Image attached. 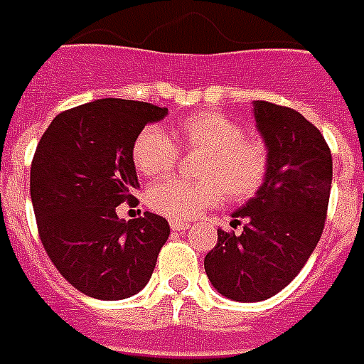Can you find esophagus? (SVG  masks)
I'll use <instances>...</instances> for the list:
<instances>
[{
	"label": "esophagus",
	"mask_w": 364,
	"mask_h": 364,
	"mask_svg": "<svg viewBox=\"0 0 364 364\" xmlns=\"http://www.w3.org/2000/svg\"><path fill=\"white\" fill-rule=\"evenodd\" d=\"M188 228H190V223H186V221H176V219L170 221V229H172V231H184V229Z\"/></svg>",
	"instance_id": "34e87169"
}]
</instances>
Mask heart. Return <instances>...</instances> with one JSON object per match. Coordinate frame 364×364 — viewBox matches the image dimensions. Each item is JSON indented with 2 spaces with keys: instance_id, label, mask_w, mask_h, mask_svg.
Wrapping results in <instances>:
<instances>
[{
  "instance_id": "heart-1",
  "label": "heart",
  "mask_w": 364,
  "mask_h": 364,
  "mask_svg": "<svg viewBox=\"0 0 364 364\" xmlns=\"http://www.w3.org/2000/svg\"><path fill=\"white\" fill-rule=\"evenodd\" d=\"M202 153L188 182L168 178L146 192L151 210L168 219H192L202 215L221 198L243 202L259 192L269 174L270 153L259 136L245 135L243 127L218 112H198L178 119L170 136L156 125L136 133L131 159L139 174L156 178L176 166L178 154Z\"/></svg>"
}]
</instances>
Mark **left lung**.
Segmentation results:
<instances>
[{"label": "left lung", "instance_id": "8db88e82", "mask_svg": "<svg viewBox=\"0 0 364 364\" xmlns=\"http://www.w3.org/2000/svg\"><path fill=\"white\" fill-rule=\"evenodd\" d=\"M257 129L269 146V174L259 192L218 229L203 269L213 288L235 301H260L298 277L316 249L331 192L333 162L326 139L301 113L255 102Z\"/></svg>", "mask_w": 364, "mask_h": 364}]
</instances>
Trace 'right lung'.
<instances>
[{
    "label": "right lung",
    "mask_w": 364,
    "mask_h": 364,
    "mask_svg": "<svg viewBox=\"0 0 364 364\" xmlns=\"http://www.w3.org/2000/svg\"><path fill=\"white\" fill-rule=\"evenodd\" d=\"M166 107L105 97L58 113L31 164V200L48 259L76 290L97 300H123L143 290L170 235L168 221L135 205L139 188L131 149L146 123Z\"/></svg>",
    "instance_id": "right-lung-1"
}]
</instances>
